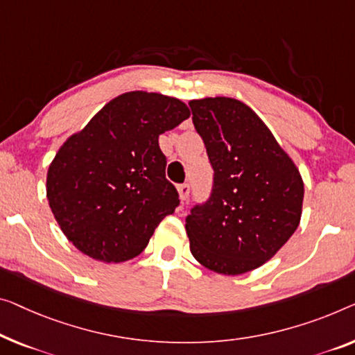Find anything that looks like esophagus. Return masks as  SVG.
<instances>
[{"label": "esophagus", "instance_id": "34e87169", "mask_svg": "<svg viewBox=\"0 0 355 355\" xmlns=\"http://www.w3.org/2000/svg\"><path fill=\"white\" fill-rule=\"evenodd\" d=\"M178 196H180V200L184 202V200H188V196H189V184H180L178 187Z\"/></svg>", "mask_w": 355, "mask_h": 355}]
</instances>
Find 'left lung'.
<instances>
[{"mask_svg": "<svg viewBox=\"0 0 355 355\" xmlns=\"http://www.w3.org/2000/svg\"><path fill=\"white\" fill-rule=\"evenodd\" d=\"M215 171L214 191L187 218L189 250L210 271L237 276L263 266L296 231L303 177L250 107L231 97L189 102Z\"/></svg>", "mask_w": 355, "mask_h": 355, "instance_id": "8db88e82", "label": "left lung"}]
</instances>
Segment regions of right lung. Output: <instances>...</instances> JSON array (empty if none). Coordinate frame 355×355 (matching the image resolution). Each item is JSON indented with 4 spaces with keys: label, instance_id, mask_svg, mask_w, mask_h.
<instances>
[{
    "label": "right lung",
    "instance_id": "add662e5",
    "mask_svg": "<svg viewBox=\"0 0 355 355\" xmlns=\"http://www.w3.org/2000/svg\"><path fill=\"white\" fill-rule=\"evenodd\" d=\"M189 114L175 97L125 92L63 141L47 168L46 196L57 225L79 252L123 263L145 250L180 202L166 178L159 135Z\"/></svg>",
    "mask_w": 355,
    "mask_h": 355
}]
</instances>
